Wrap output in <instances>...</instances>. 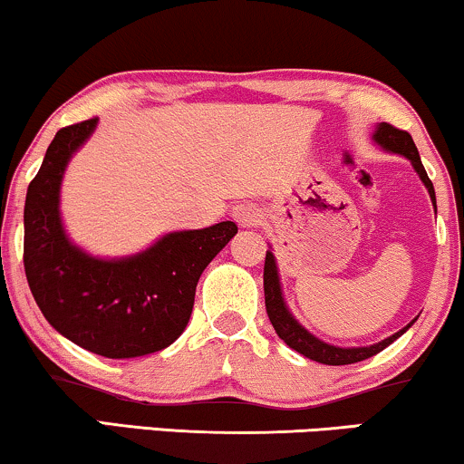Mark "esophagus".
Masks as SVG:
<instances>
[{"mask_svg":"<svg viewBox=\"0 0 464 464\" xmlns=\"http://www.w3.org/2000/svg\"><path fill=\"white\" fill-rule=\"evenodd\" d=\"M233 218L239 227H255L263 220V212L255 203H239L233 208Z\"/></svg>","mask_w":464,"mask_h":464,"instance_id":"1","label":"esophagus"}]
</instances>
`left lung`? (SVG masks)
Returning <instances> with one entry per match:
<instances>
[{"mask_svg": "<svg viewBox=\"0 0 464 464\" xmlns=\"http://www.w3.org/2000/svg\"><path fill=\"white\" fill-rule=\"evenodd\" d=\"M372 140L379 145L381 150L390 151V154H398L404 156L411 167L415 169V173L420 175L421 184L426 186L428 195H430V201L435 205V214H437V197H435V188H432V181L428 179V173L421 164L420 151L415 148L411 134L398 130V128L390 126V124H379L372 132ZM263 291H266V308H267V316L272 321L276 334L285 340V344H289L293 351L302 353L308 360H314L319 363H327V366H344V363H355L362 360H368V357L377 355L379 351H383L385 347H390L392 343L398 336H402L404 332L409 330L415 324V319L411 324H407V327H402L401 332L392 334L385 340H381L377 344H368V347H336V344L325 343V340L316 338L314 334H310L306 327H304L300 321L293 316V313L286 306L285 295H283V286H280V276H278V266H276V256L272 250H267L266 255V267H263Z\"/></svg>", "mask_w": 464, "mask_h": 464, "instance_id": "obj_1", "label": "left lung"}]
</instances>
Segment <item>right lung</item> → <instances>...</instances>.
<instances>
[{"instance_id": "obj_1", "label": "right lung", "mask_w": 464, "mask_h": 464, "mask_svg": "<svg viewBox=\"0 0 464 464\" xmlns=\"http://www.w3.org/2000/svg\"><path fill=\"white\" fill-rule=\"evenodd\" d=\"M98 120L62 128L27 188L23 263L44 319L92 353L126 360L167 349L188 325L203 269L237 233L236 222L171 231L150 248L102 259L68 237L60 212L66 167Z\"/></svg>"}]
</instances>
